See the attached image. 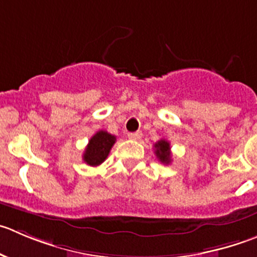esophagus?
<instances>
[{
  "label": "esophagus",
  "mask_w": 257,
  "mask_h": 257,
  "mask_svg": "<svg viewBox=\"0 0 257 257\" xmlns=\"http://www.w3.org/2000/svg\"><path fill=\"white\" fill-rule=\"evenodd\" d=\"M127 136H128V139H131V140H140L143 134H141L140 131H136V133H130Z\"/></svg>",
  "instance_id": "esophagus-1"
}]
</instances>
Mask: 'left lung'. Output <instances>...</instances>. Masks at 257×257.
<instances>
[{
  "mask_svg": "<svg viewBox=\"0 0 257 257\" xmlns=\"http://www.w3.org/2000/svg\"><path fill=\"white\" fill-rule=\"evenodd\" d=\"M154 148H155L156 158L159 159V161H160V163L165 164V165H168V164L172 163V153H170L169 141L161 139V140H159L158 143L154 145Z\"/></svg>",
  "mask_w": 257,
  "mask_h": 257,
  "instance_id": "1",
  "label": "left lung"
}]
</instances>
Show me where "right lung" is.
Masks as SVG:
<instances>
[{
  "label": "right lung",
  "mask_w": 257,
  "mask_h": 257,
  "mask_svg": "<svg viewBox=\"0 0 257 257\" xmlns=\"http://www.w3.org/2000/svg\"><path fill=\"white\" fill-rule=\"evenodd\" d=\"M116 143V136L111 135L107 131H98L90 138L84 154L83 160L90 167H98L108 156L112 146Z\"/></svg>",
  "instance_id": "obj_1"
}]
</instances>
